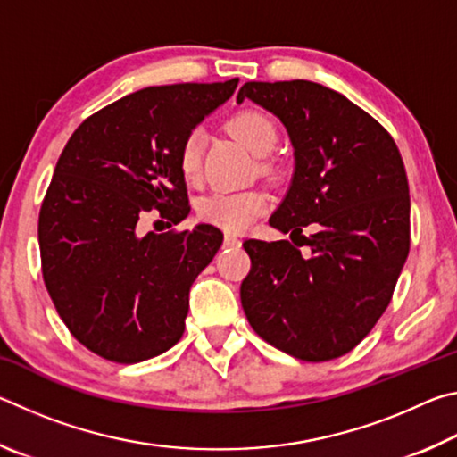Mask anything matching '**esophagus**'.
Instances as JSON below:
<instances>
[{
	"label": "esophagus",
	"instance_id": "34e87169",
	"mask_svg": "<svg viewBox=\"0 0 457 457\" xmlns=\"http://www.w3.org/2000/svg\"><path fill=\"white\" fill-rule=\"evenodd\" d=\"M223 245H228V247H237V245H242V239H239L237 236L226 234V237H223Z\"/></svg>",
	"mask_w": 457,
	"mask_h": 457
}]
</instances>
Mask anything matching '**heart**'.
I'll use <instances>...</instances> for the list:
<instances>
[{
  "mask_svg": "<svg viewBox=\"0 0 457 457\" xmlns=\"http://www.w3.org/2000/svg\"><path fill=\"white\" fill-rule=\"evenodd\" d=\"M228 129L253 154L264 157L274 149L278 130L274 120L260 111H239L228 120ZM201 154H204V135L191 130L179 146V171L185 181H197L201 173ZM270 207V197L262 189L244 191H215L201 197L197 215L201 221L212 223L228 234H242Z\"/></svg>",
  "mask_w": 457,
  "mask_h": 457,
  "instance_id": "obj_1",
  "label": "heart"
}]
</instances>
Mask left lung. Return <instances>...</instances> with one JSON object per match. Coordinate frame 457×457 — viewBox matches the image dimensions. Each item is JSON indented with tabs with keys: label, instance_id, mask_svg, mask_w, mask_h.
<instances>
[{
	"label": "left lung",
	"instance_id": "1",
	"mask_svg": "<svg viewBox=\"0 0 457 457\" xmlns=\"http://www.w3.org/2000/svg\"><path fill=\"white\" fill-rule=\"evenodd\" d=\"M294 146V175L270 226L301 239H247L239 298L252 328L300 361L343 357L389 306L409 253V185L391 135L349 98L308 80L245 82ZM312 222L315 234L302 236ZM306 245L309 250L300 253Z\"/></svg>",
	"mask_w": 457,
	"mask_h": 457
}]
</instances>
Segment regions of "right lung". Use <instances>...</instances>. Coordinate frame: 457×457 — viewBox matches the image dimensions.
I'll use <instances>...</instances> for the list:
<instances>
[{"label":"right lung","mask_w":457,"mask_h":457,"mask_svg":"<svg viewBox=\"0 0 457 457\" xmlns=\"http://www.w3.org/2000/svg\"><path fill=\"white\" fill-rule=\"evenodd\" d=\"M237 82L133 92L84 120L62 151L37 221L42 274L60 319L98 357L133 365L181 338L191 284L223 234L199 223L141 236L137 223L153 210L187 218L179 146Z\"/></svg>","instance_id":"1"}]
</instances>
